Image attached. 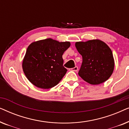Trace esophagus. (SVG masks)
Wrapping results in <instances>:
<instances>
[{
	"instance_id": "obj_1",
	"label": "esophagus",
	"mask_w": 129,
	"mask_h": 129,
	"mask_svg": "<svg viewBox=\"0 0 129 129\" xmlns=\"http://www.w3.org/2000/svg\"><path fill=\"white\" fill-rule=\"evenodd\" d=\"M70 70H71V71H73V72H77V70H78V68H77V66H75V68L70 69Z\"/></svg>"
}]
</instances>
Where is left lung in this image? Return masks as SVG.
Returning a JSON list of instances; mask_svg holds the SVG:
<instances>
[{"instance_id": "1", "label": "left lung", "mask_w": 129, "mask_h": 129, "mask_svg": "<svg viewBox=\"0 0 129 129\" xmlns=\"http://www.w3.org/2000/svg\"><path fill=\"white\" fill-rule=\"evenodd\" d=\"M75 46L82 56L83 61L79 75L91 84H99L112 75L114 61L112 50L102 40L94 39L77 42Z\"/></svg>"}]
</instances>
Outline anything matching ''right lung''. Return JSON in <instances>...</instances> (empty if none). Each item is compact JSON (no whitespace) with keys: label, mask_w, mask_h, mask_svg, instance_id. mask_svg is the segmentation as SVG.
<instances>
[{"label":"right lung","mask_w":129,"mask_h":129,"mask_svg":"<svg viewBox=\"0 0 129 129\" xmlns=\"http://www.w3.org/2000/svg\"><path fill=\"white\" fill-rule=\"evenodd\" d=\"M70 46L69 42H59L50 38L31 43L22 63L28 80L41 89L57 85L66 73L62 55Z\"/></svg>","instance_id":"add662e5"}]
</instances>
